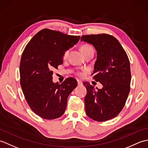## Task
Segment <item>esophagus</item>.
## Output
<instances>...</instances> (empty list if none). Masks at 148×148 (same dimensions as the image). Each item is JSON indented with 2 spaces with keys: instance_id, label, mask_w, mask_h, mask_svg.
<instances>
[{
  "instance_id": "34e87169",
  "label": "esophagus",
  "mask_w": 148,
  "mask_h": 148,
  "mask_svg": "<svg viewBox=\"0 0 148 148\" xmlns=\"http://www.w3.org/2000/svg\"><path fill=\"white\" fill-rule=\"evenodd\" d=\"M77 85L78 86H81V85H82V84H83V83H82V81H81L77 80Z\"/></svg>"
}]
</instances>
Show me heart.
Instances as JSON below:
<instances>
[{
    "label": "heart",
    "mask_w": 148,
    "mask_h": 148,
    "mask_svg": "<svg viewBox=\"0 0 148 148\" xmlns=\"http://www.w3.org/2000/svg\"><path fill=\"white\" fill-rule=\"evenodd\" d=\"M93 49L92 47L90 45H83L81 46V51H82V53H83L84 55V54H85L86 52H88V51H90V49ZM69 49L68 50H66V51L64 53V55H63V58H64V59L67 58L68 55H69ZM76 74H77V76H83V72H77Z\"/></svg>",
    "instance_id": "heart-1"
}]
</instances>
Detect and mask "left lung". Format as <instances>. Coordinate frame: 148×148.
I'll list each match as a JSON object with an SVG mask.
<instances>
[{"label":"left lung","mask_w":148,"mask_h":148,"mask_svg":"<svg viewBox=\"0 0 148 148\" xmlns=\"http://www.w3.org/2000/svg\"><path fill=\"white\" fill-rule=\"evenodd\" d=\"M81 40L91 44L97 50L92 74L103 86L95 90L88 82L83 83L87 90L86 113L94 120L106 121L117 116L127 101L131 81L129 59L121 44L111 35H86Z\"/></svg>","instance_id":"obj_1"}]
</instances>
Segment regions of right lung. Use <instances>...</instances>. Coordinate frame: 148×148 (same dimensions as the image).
<instances>
[{
  "instance_id": "1",
  "label": "right lung",
  "mask_w": 148,
  "mask_h": 148,
  "mask_svg": "<svg viewBox=\"0 0 148 148\" xmlns=\"http://www.w3.org/2000/svg\"><path fill=\"white\" fill-rule=\"evenodd\" d=\"M79 39L80 36L45 29L31 39L22 53L21 87L30 109L40 118L53 119L64 114L77 81L68 77L61 84L54 83L53 70L62 64L64 52Z\"/></svg>"
}]
</instances>
